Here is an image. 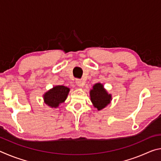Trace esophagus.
I'll return each mask as SVG.
<instances>
[{"instance_id":"34e87169","label":"esophagus","mask_w":161,"mask_h":161,"mask_svg":"<svg viewBox=\"0 0 161 161\" xmlns=\"http://www.w3.org/2000/svg\"><path fill=\"white\" fill-rule=\"evenodd\" d=\"M76 83H77V86H83L84 85V81H82V80H77V81H76Z\"/></svg>"}]
</instances>
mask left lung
Returning a JSON list of instances; mask_svg holds the SVG:
<instances>
[{"label": "left lung", "mask_w": 161, "mask_h": 161, "mask_svg": "<svg viewBox=\"0 0 161 161\" xmlns=\"http://www.w3.org/2000/svg\"><path fill=\"white\" fill-rule=\"evenodd\" d=\"M90 99L94 107L98 110H102L105 108L111 102V95L108 94L107 90L103 88V84L97 83L93 86V89H91Z\"/></svg>", "instance_id": "left-lung-1"}]
</instances>
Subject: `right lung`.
I'll return each instance as SVG.
<instances>
[{"mask_svg": "<svg viewBox=\"0 0 161 161\" xmlns=\"http://www.w3.org/2000/svg\"><path fill=\"white\" fill-rule=\"evenodd\" d=\"M69 92V88L62 85L54 86L43 95L46 104L51 108H58L60 103L66 100Z\"/></svg>", "mask_w": 161, "mask_h": 161, "instance_id": "add662e5", "label": "right lung"}]
</instances>
